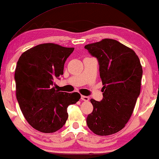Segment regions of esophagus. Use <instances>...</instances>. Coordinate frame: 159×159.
Wrapping results in <instances>:
<instances>
[{"mask_svg":"<svg viewBox=\"0 0 159 159\" xmlns=\"http://www.w3.org/2000/svg\"><path fill=\"white\" fill-rule=\"evenodd\" d=\"M81 100H82V101H89V97L84 96V95H82Z\"/></svg>","mask_w":159,"mask_h":159,"instance_id":"34e87169","label":"esophagus"}]
</instances>
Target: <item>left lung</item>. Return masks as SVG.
Here are the masks:
<instances>
[{"label":"left lung","mask_w":159,"mask_h":159,"mask_svg":"<svg viewBox=\"0 0 159 159\" xmlns=\"http://www.w3.org/2000/svg\"><path fill=\"white\" fill-rule=\"evenodd\" d=\"M84 48L98 61L103 85L102 101L90 100L93 111L87 117V125L98 135L115 134L128 122L140 95V59L133 50L113 39H103Z\"/></svg>","instance_id":"8db88e82"}]
</instances>
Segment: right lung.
<instances>
[{
    "mask_svg": "<svg viewBox=\"0 0 159 159\" xmlns=\"http://www.w3.org/2000/svg\"><path fill=\"white\" fill-rule=\"evenodd\" d=\"M74 49L43 43L24 52L17 61L16 99L26 120L38 131L60 129L68 119V106L81 98L78 93L60 92L54 82L64 74L65 61Z\"/></svg>",
    "mask_w": 159,
    "mask_h": 159,
    "instance_id": "right-lung-1",
    "label": "right lung"
}]
</instances>
